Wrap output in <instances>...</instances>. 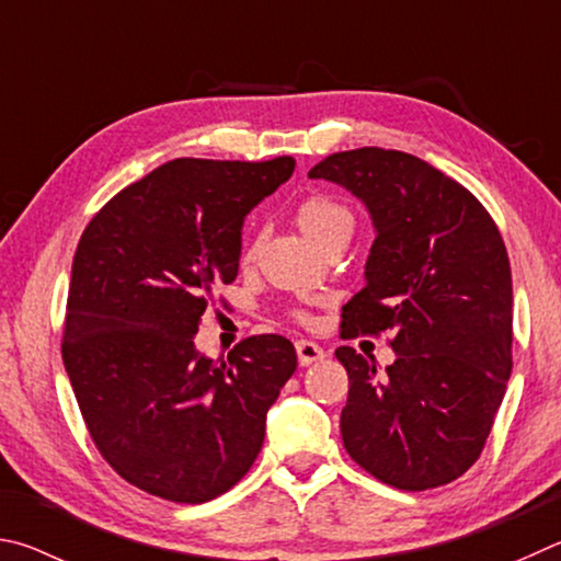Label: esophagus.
I'll use <instances>...</instances> for the list:
<instances>
[{
	"label": "esophagus",
	"instance_id": "34e87169",
	"mask_svg": "<svg viewBox=\"0 0 561 561\" xmlns=\"http://www.w3.org/2000/svg\"><path fill=\"white\" fill-rule=\"evenodd\" d=\"M296 352H298L300 367H310V365H316V362L325 359V350L316 345V342H310V340H298Z\"/></svg>",
	"mask_w": 561,
	"mask_h": 561
}]
</instances>
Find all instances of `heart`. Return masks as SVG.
Wrapping results in <instances>:
<instances>
[{
    "mask_svg": "<svg viewBox=\"0 0 561 561\" xmlns=\"http://www.w3.org/2000/svg\"><path fill=\"white\" fill-rule=\"evenodd\" d=\"M298 226L316 243H325L340 231H352V214L345 204H340L325 194H310L296 209Z\"/></svg>",
    "mask_w": 561,
    "mask_h": 561,
    "instance_id": "b5f03b06",
    "label": "heart"
}]
</instances>
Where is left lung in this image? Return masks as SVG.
<instances>
[{
	"mask_svg": "<svg viewBox=\"0 0 561 561\" xmlns=\"http://www.w3.org/2000/svg\"><path fill=\"white\" fill-rule=\"evenodd\" d=\"M365 204L375 226L365 288L342 337L387 332L394 365L352 347L340 431L352 460L401 490L446 485L476 463L513 371V275L490 214L421 157L362 147L312 167Z\"/></svg>",
	"mask_w": 561,
	"mask_h": 561,
	"instance_id": "obj_1",
	"label": "left lung"
}]
</instances>
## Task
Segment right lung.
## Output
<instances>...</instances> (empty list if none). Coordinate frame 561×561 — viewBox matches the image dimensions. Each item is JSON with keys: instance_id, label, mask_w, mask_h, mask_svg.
<instances>
[{"instance_id": "1", "label": "right lung", "mask_w": 561, "mask_h": 561, "mask_svg": "<svg viewBox=\"0 0 561 561\" xmlns=\"http://www.w3.org/2000/svg\"><path fill=\"white\" fill-rule=\"evenodd\" d=\"M293 170V157H182L115 194L78 241L64 367L98 450L145 493L206 503L261 454L296 347L259 335L211 359L194 337L206 296L239 275L245 216Z\"/></svg>"}]
</instances>
